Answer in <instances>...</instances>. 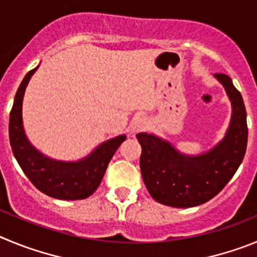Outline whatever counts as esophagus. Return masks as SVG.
<instances>
[{
	"instance_id": "esophagus-1",
	"label": "esophagus",
	"mask_w": 257,
	"mask_h": 257,
	"mask_svg": "<svg viewBox=\"0 0 257 257\" xmlns=\"http://www.w3.org/2000/svg\"><path fill=\"white\" fill-rule=\"evenodd\" d=\"M147 127H148V121H147V118L143 117V115H136L130 124L131 133H138V131L144 130Z\"/></svg>"
}]
</instances>
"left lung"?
<instances>
[{"label": "left lung", "mask_w": 257, "mask_h": 257, "mask_svg": "<svg viewBox=\"0 0 257 257\" xmlns=\"http://www.w3.org/2000/svg\"><path fill=\"white\" fill-rule=\"evenodd\" d=\"M213 77L225 88L231 117L225 136L201 154H184L154 134L136 135L142 145L140 170L149 194L162 205L187 208L202 205L225 187L243 161L247 121L242 95L226 74Z\"/></svg>", "instance_id": "8db88e82"}]
</instances>
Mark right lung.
<instances>
[{
  "mask_svg": "<svg viewBox=\"0 0 257 257\" xmlns=\"http://www.w3.org/2000/svg\"><path fill=\"white\" fill-rule=\"evenodd\" d=\"M38 67L23 78L11 108L9 136L14 157L32 184L46 196L65 201L85 199L100 185L108 163L122 142L126 140V135L101 143L88 156L78 161H59L41 153L27 138L22 112L24 92Z\"/></svg>",
  "mask_w": 257,
  "mask_h": 257,
  "instance_id": "1",
  "label": "right lung"
}]
</instances>
